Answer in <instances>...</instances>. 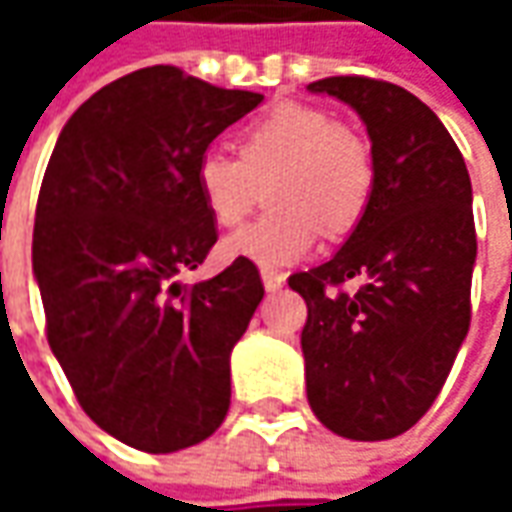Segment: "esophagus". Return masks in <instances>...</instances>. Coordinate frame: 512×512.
<instances>
[{
  "label": "esophagus",
  "instance_id": "obj_1",
  "mask_svg": "<svg viewBox=\"0 0 512 512\" xmlns=\"http://www.w3.org/2000/svg\"><path fill=\"white\" fill-rule=\"evenodd\" d=\"M262 285H265L267 293H276V290H282L285 285V273H279V270H262Z\"/></svg>",
  "mask_w": 512,
  "mask_h": 512
}]
</instances>
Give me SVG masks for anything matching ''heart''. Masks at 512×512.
<instances>
[{
    "label": "heart",
    "instance_id": "heart-1",
    "mask_svg": "<svg viewBox=\"0 0 512 512\" xmlns=\"http://www.w3.org/2000/svg\"><path fill=\"white\" fill-rule=\"evenodd\" d=\"M193 179L210 219L222 227L239 225L270 182L273 210L227 236L222 253L279 267L307 256L322 230L342 236L359 225L373 193V159L362 136L325 110L285 105L245 128L239 159L207 148Z\"/></svg>",
    "mask_w": 512,
    "mask_h": 512
}]
</instances>
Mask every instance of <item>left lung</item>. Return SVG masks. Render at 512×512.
Segmentation results:
<instances>
[{
	"mask_svg": "<svg viewBox=\"0 0 512 512\" xmlns=\"http://www.w3.org/2000/svg\"><path fill=\"white\" fill-rule=\"evenodd\" d=\"M307 90L356 110L373 156V193L342 250L287 279L307 302V402L327 430L382 442L430 410L467 336L473 187L453 136L410 90L367 76ZM350 278L357 290L342 291Z\"/></svg>",
	"mask_w": 512,
	"mask_h": 512,
	"instance_id": "8db88e82",
	"label": "left lung"
}]
</instances>
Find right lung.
<instances>
[{"instance_id": "1", "label": "right lung", "mask_w": 512, "mask_h": 512, "mask_svg": "<svg viewBox=\"0 0 512 512\" xmlns=\"http://www.w3.org/2000/svg\"><path fill=\"white\" fill-rule=\"evenodd\" d=\"M265 96L170 65L96 90L50 153L33 225L48 342L76 399L145 453L205 442L230 407V350L265 296L236 259L182 285L216 245L196 159Z\"/></svg>"}]
</instances>
